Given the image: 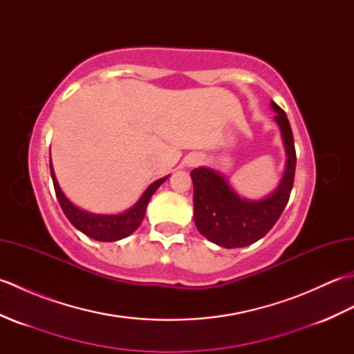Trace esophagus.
<instances>
[{
    "label": "esophagus",
    "mask_w": 354,
    "mask_h": 354,
    "mask_svg": "<svg viewBox=\"0 0 354 354\" xmlns=\"http://www.w3.org/2000/svg\"><path fill=\"white\" fill-rule=\"evenodd\" d=\"M202 162V158L201 156H193L190 160V165H198Z\"/></svg>",
    "instance_id": "obj_1"
}]
</instances>
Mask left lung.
Segmentation results:
<instances>
[{"label": "left lung", "mask_w": 354, "mask_h": 354, "mask_svg": "<svg viewBox=\"0 0 354 354\" xmlns=\"http://www.w3.org/2000/svg\"><path fill=\"white\" fill-rule=\"evenodd\" d=\"M280 126L286 149V170L277 189L268 198L250 201L240 198L222 173L208 167L192 170L194 223L209 242L222 248H243L257 242L280 219L288 205L295 178L297 153L293 135L284 111L270 102Z\"/></svg>", "instance_id": "obj_1"}]
</instances>
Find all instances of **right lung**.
<instances>
[{
	"label": "right lung",
	"instance_id": "1",
	"mask_svg": "<svg viewBox=\"0 0 354 354\" xmlns=\"http://www.w3.org/2000/svg\"><path fill=\"white\" fill-rule=\"evenodd\" d=\"M50 171H51V179H53V185H55L57 201L59 204H61L65 216L68 217V221L79 231L84 232V234H86L88 237L99 240V242H115V240L131 236L132 232L140 227L142 219H145L146 208L150 198H152V194L156 192L158 187H160L165 179L169 178L165 176L150 184L146 189V192L142 193V196L138 199L137 204L131 207L129 209H126L124 213L94 214V213L85 212V209H80L65 196L64 192L61 190V187L57 184L51 161H50Z\"/></svg>",
	"mask_w": 354,
	"mask_h": 354
}]
</instances>
